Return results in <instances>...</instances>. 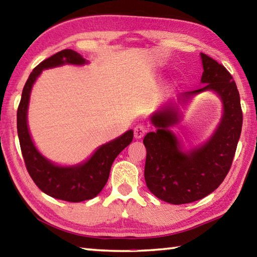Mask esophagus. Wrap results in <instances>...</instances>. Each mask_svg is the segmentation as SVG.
Returning a JSON list of instances; mask_svg holds the SVG:
<instances>
[{
  "mask_svg": "<svg viewBox=\"0 0 257 257\" xmlns=\"http://www.w3.org/2000/svg\"><path fill=\"white\" fill-rule=\"evenodd\" d=\"M145 133H146V129L144 128V125H142V124L136 125L134 129V136L136 139H141L142 137H144Z\"/></svg>",
  "mask_w": 257,
  "mask_h": 257,
  "instance_id": "34e87169",
  "label": "esophagus"
}]
</instances>
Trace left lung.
Masks as SVG:
<instances>
[{
  "mask_svg": "<svg viewBox=\"0 0 257 257\" xmlns=\"http://www.w3.org/2000/svg\"><path fill=\"white\" fill-rule=\"evenodd\" d=\"M203 73L199 89L177 94L172 101L152 113L155 132L144 137L145 181L161 201L175 205L191 203L213 193L231 167L242 127L240 97L232 76L222 64L201 53ZM214 92L223 104L220 122L211 137L186 149L172 130L180 123L183 107L198 93Z\"/></svg>",
  "mask_w": 257,
  "mask_h": 257,
  "instance_id": "left-lung-1",
  "label": "left lung"
}]
</instances>
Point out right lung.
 Wrapping results in <instances>:
<instances>
[{"mask_svg":"<svg viewBox=\"0 0 257 257\" xmlns=\"http://www.w3.org/2000/svg\"><path fill=\"white\" fill-rule=\"evenodd\" d=\"M64 64L85 66L88 64V61L75 51L63 50L38 64L29 75L23 89L17 112V129L26 168L38 188L51 197L78 203L92 199L101 193L110 176L113 161L132 143L134 132L130 129L113 141L98 146L88 159L78 164H56L43 155L34 144L28 127L30 94L43 70Z\"/></svg>","mask_w":257,"mask_h":257,"instance_id":"1","label":"right lung"}]
</instances>
